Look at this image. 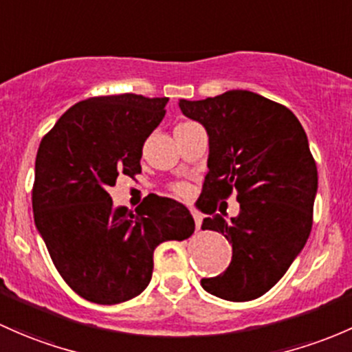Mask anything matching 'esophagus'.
I'll list each match as a JSON object with an SVG mask.
<instances>
[{
    "mask_svg": "<svg viewBox=\"0 0 352 352\" xmlns=\"http://www.w3.org/2000/svg\"><path fill=\"white\" fill-rule=\"evenodd\" d=\"M191 215H193L195 223H197V229H200V226H201V213L197 212V210H195V208H191Z\"/></svg>",
    "mask_w": 352,
    "mask_h": 352,
    "instance_id": "1",
    "label": "esophagus"
}]
</instances>
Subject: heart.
<instances>
[{"label": "heart", "mask_w": 352, "mask_h": 352, "mask_svg": "<svg viewBox=\"0 0 352 352\" xmlns=\"http://www.w3.org/2000/svg\"><path fill=\"white\" fill-rule=\"evenodd\" d=\"M176 191H177V193H181V195H183V193H186V188H184V186H181V184H179V186H176Z\"/></svg>", "instance_id": "1"}]
</instances>
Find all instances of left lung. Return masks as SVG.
<instances>
[{
    "instance_id": "8db88e82",
    "label": "left lung",
    "mask_w": 352,
    "mask_h": 352,
    "mask_svg": "<svg viewBox=\"0 0 352 352\" xmlns=\"http://www.w3.org/2000/svg\"><path fill=\"white\" fill-rule=\"evenodd\" d=\"M184 117L208 133V173L203 183L201 229L232 244V261L219 276L203 278L210 295L249 302L270 292L302 252L311 230L317 166L298 118L280 103L245 89L206 100H179ZM238 193L241 210L227 221L217 199ZM200 201V200H198Z\"/></svg>"
}]
</instances>
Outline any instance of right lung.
Here are the masks:
<instances>
[{
  "label": "right lung",
  "instance_id": "obj_1",
  "mask_svg": "<svg viewBox=\"0 0 352 352\" xmlns=\"http://www.w3.org/2000/svg\"><path fill=\"white\" fill-rule=\"evenodd\" d=\"M168 101L133 93L79 101L38 147L35 227L63 280L88 302L115 305L140 295L152 278L154 249L195 232L183 203L152 197L132 213L107 191L118 175L142 171L144 142Z\"/></svg>",
  "mask_w": 352,
  "mask_h": 352
}]
</instances>
